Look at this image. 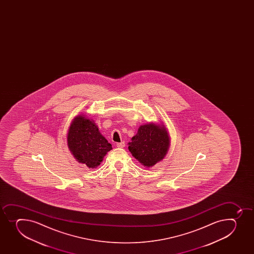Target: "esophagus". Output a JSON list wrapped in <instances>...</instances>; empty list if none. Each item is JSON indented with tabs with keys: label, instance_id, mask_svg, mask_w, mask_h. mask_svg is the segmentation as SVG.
<instances>
[{
	"label": "esophagus",
	"instance_id": "obj_1",
	"mask_svg": "<svg viewBox=\"0 0 254 254\" xmlns=\"http://www.w3.org/2000/svg\"><path fill=\"white\" fill-rule=\"evenodd\" d=\"M117 146H118V148H123L125 146V141L119 142V143L117 144Z\"/></svg>",
	"mask_w": 254,
	"mask_h": 254
}]
</instances>
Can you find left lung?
<instances>
[{"label": "left lung", "instance_id": "obj_1", "mask_svg": "<svg viewBox=\"0 0 254 254\" xmlns=\"http://www.w3.org/2000/svg\"><path fill=\"white\" fill-rule=\"evenodd\" d=\"M128 144L132 156L143 166L151 167L166 156L170 139L164 127L149 123L139 127Z\"/></svg>", "mask_w": 254, "mask_h": 254}]
</instances>
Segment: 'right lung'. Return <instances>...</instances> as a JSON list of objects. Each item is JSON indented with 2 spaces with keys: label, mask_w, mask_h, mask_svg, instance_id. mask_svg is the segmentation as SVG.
Here are the masks:
<instances>
[{
  "label": "right lung",
  "mask_w": 254,
  "mask_h": 254,
  "mask_svg": "<svg viewBox=\"0 0 254 254\" xmlns=\"http://www.w3.org/2000/svg\"><path fill=\"white\" fill-rule=\"evenodd\" d=\"M67 138L71 153L77 161L89 168L99 166L106 154L113 149L99 132L95 123L83 116H78L73 119Z\"/></svg>",
  "instance_id": "1"
}]
</instances>
